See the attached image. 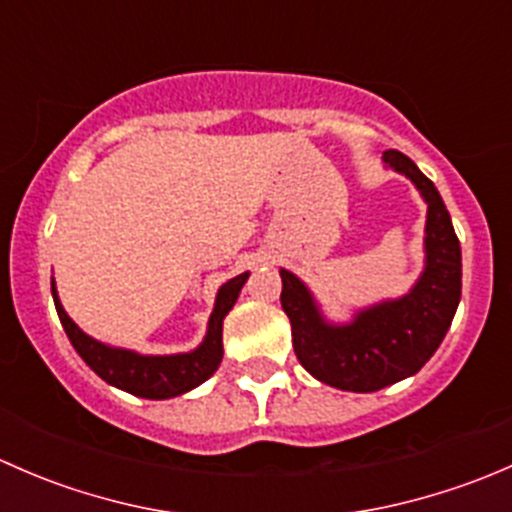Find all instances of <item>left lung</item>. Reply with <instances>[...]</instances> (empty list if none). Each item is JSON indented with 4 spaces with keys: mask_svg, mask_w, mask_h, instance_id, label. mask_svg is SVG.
<instances>
[{
    "mask_svg": "<svg viewBox=\"0 0 512 512\" xmlns=\"http://www.w3.org/2000/svg\"><path fill=\"white\" fill-rule=\"evenodd\" d=\"M384 163L406 175L428 205L426 267L411 292L359 309L349 324H332L307 285L280 270L282 309L299 364L322 384L359 394L414 376L441 347L461 302V242L436 185L404 153L386 151Z\"/></svg>",
    "mask_w": 512,
    "mask_h": 512,
    "instance_id": "left-lung-1",
    "label": "left lung"
}]
</instances>
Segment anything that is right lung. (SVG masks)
Listing matches in <instances>:
<instances>
[{"label": "right lung", "instance_id": "obj_1", "mask_svg": "<svg viewBox=\"0 0 512 512\" xmlns=\"http://www.w3.org/2000/svg\"><path fill=\"white\" fill-rule=\"evenodd\" d=\"M247 277H250V272H242L218 289L203 344L193 352L168 356H148L96 342L94 337L81 332L74 319L64 312L54 280H51V294H54L56 312H59L61 327H64L69 342L106 384L128 391L133 396H141V399H173V396H180L203 384L220 366V361H223V319L232 309V304L237 302V294H240Z\"/></svg>", "mask_w": 512, "mask_h": 512}]
</instances>
